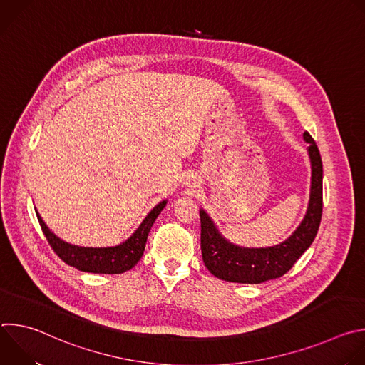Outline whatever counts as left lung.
Here are the masks:
<instances>
[{
    "label": "left lung",
    "mask_w": 365,
    "mask_h": 365,
    "mask_svg": "<svg viewBox=\"0 0 365 365\" xmlns=\"http://www.w3.org/2000/svg\"><path fill=\"white\" fill-rule=\"evenodd\" d=\"M304 141L312 166L307 211L296 231L283 242L266 248H247L230 242L203 210L200 215V250L206 269L215 277L258 284L286 274L300 255L314 242L322 218V160L317 143L304 131Z\"/></svg>",
    "instance_id": "1"
}]
</instances>
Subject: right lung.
Instances as JSON below:
<instances>
[{"label": "right lung", "instance_id": "right-lung-1", "mask_svg": "<svg viewBox=\"0 0 365 365\" xmlns=\"http://www.w3.org/2000/svg\"><path fill=\"white\" fill-rule=\"evenodd\" d=\"M168 200H162L155 205L150 214L144 218L135 232L115 247H78L72 245L48 230L41 217L37 214L40 227L43 234L46 235L50 247L63 259V262L81 272L86 273H98V274H121L124 272L131 270L138 262L144 252V247L147 242L148 232L163 211Z\"/></svg>", "mask_w": 365, "mask_h": 365}]
</instances>
